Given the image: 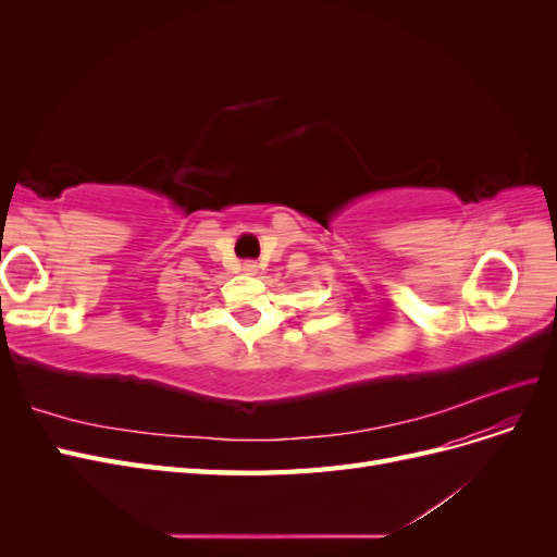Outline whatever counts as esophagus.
<instances>
[{
	"mask_svg": "<svg viewBox=\"0 0 557 557\" xmlns=\"http://www.w3.org/2000/svg\"><path fill=\"white\" fill-rule=\"evenodd\" d=\"M244 272H248V274H258V264H256V262H246V264H244Z\"/></svg>",
	"mask_w": 557,
	"mask_h": 557,
	"instance_id": "obj_1",
	"label": "esophagus"
}]
</instances>
